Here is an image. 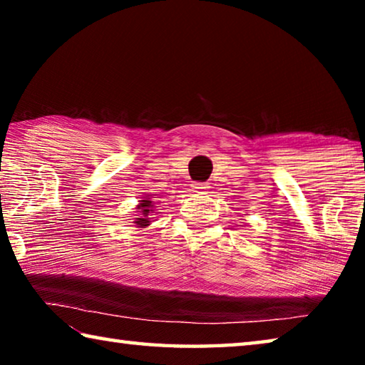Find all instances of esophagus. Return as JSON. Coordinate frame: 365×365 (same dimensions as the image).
I'll return each mask as SVG.
<instances>
[{
  "label": "esophagus",
  "mask_w": 365,
  "mask_h": 365,
  "mask_svg": "<svg viewBox=\"0 0 365 365\" xmlns=\"http://www.w3.org/2000/svg\"><path fill=\"white\" fill-rule=\"evenodd\" d=\"M207 185L206 183H195L193 185V190H195V193H197V195H206L207 193Z\"/></svg>",
  "instance_id": "esophagus-1"
}]
</instances>
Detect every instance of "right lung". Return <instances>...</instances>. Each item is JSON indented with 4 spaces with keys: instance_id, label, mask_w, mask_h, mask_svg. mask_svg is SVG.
<instances>
[{
    "instance_id": "right-lung-1",
    "label": "right lung",
    "mask_w": 365,
    "mask_h": 365,
    "mask_svg": "<svg viewBox=\"0 0 365 365\" xmlns=\"http://www.w3.org/2000/svg\"><path fill=\"white\" fill-rule=\"evenodd\" d=\"M137 209H138V211H137L138 215L133 220L135 227L145 228V227L150 225L151 219H153L150 212L154 211V202L151 201V197H143V200L140 201V205L137 206Z\"/></svg>"
}]
</instances>
